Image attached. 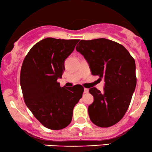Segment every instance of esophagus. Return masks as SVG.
I'll use <instances>...</instances> for the list:
<instances>
[{"mask_svg":"<svg viewBox=\"0 0 152 152\" xmlns=\"http://www.w3.org/2000/svg\"><path fill=\"white\" fill-rule=\"evenodd\" d=\"M89 92V89H87V88H85L84 89V93H88Z\"/></svg>","mask_w":152,"mask_h":152,"instance_id":"34e87169","label":"esophagus"}]
</instances>
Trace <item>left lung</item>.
Returning <instances> with one entry per match:
<instances>
[{
    "label": "left lung",
    "instance_id": "left-lung-1",
    "mask_svg": "<svg viewBox=\"0 0 152 152\" xmlns=\"http://www.w3.org/2000/svg\"><path fill=\"white\" fill-rule=\"evenodd\" d=\"M76 50L90 65L91 74L104 80L103 92L89 89L94 100L88 107L91 121L100 127L115 125L125 114L136 85L134 58L125 47L106 38L81 40Z\"/></svg>",
    "mask_w": 152,
    "mask_h": 152
}]
</instances>
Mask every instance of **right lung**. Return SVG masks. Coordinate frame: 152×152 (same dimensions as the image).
I'll return each mask as SVG.
<instances>
[{
	"instance_id": "1",
	"label": "right lung",
	"mask_w": 152,
	"mask_h": 152,
	"mask_svg": "<svg viewBox=\"0 0 152 152\" xmlns=\"http://www.w3.org/2000/svg\"><path fill=\"white\" fill-rule=\"evenodd\" d=\"M78 41L45 38L34 45L23 62L20 83L24 101L35 118L50 129L69 125L73 109L84 91L82 85L65 88L57 81L65 70L64 61Z\"/></svg>"
}]
</instances>
